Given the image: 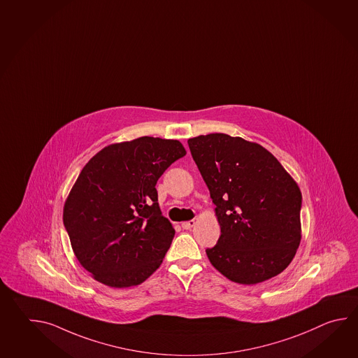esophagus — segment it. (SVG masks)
I'll use <instances>...</instances> for the list:
<instances>
[{"mask_svg": "<svg viewBox=\"0 0 358 358\" xmlns=\"http://www.w3.org/2000/svg\"><path fill=\"white\" fill-rule=\"evenodd\" d=\"M183 229H191L192 227L195 226V220H187V222H182Z\"/></svg>", "mask_w": 358, "mask_h": 358, "instance_id": "34e87169", "label": "esophagus"}]
</instances>
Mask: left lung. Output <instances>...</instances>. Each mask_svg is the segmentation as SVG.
<instances>
[{
	"instance_id": "1",
	"label": "left lung",
	"mask_w": 358,
	"mask_h": 358,
	"mask_svg": "<svg viewBox=\"0 0 358 358\" xmlns=\"http://www.w3.org/2000/svg\"><path fill=\"white\" fill-rule=\"evenodd\" d=\"M215 204L213 266L234 283L256 285L291 264L301 242L299 185L264 146L227 134L187 140Z\"/></svg>"
}]
</instances>
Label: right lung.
I'll return each mask as SVG.
<instances>
[{"instance_id":"obj_1","label":"right lung","mask_w":358,"mask_h":358,"mask_svg":"<svg viewBox=\"0 0 358 358\" xmlns=\"http://www.w3.org/2000/svg\"><path fill=\"white\" fill-rule=\"evenodd\" d=\"M183 155L178 140L141 136L103 148L81 169L62 217L73 254L95 280L126 288L161 266L175 229L155 185Z\"/></svg>"}]
</instances>
